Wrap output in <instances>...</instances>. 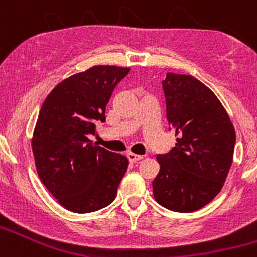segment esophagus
Returning a JSON list of instances; mask_svg holds the SVG:
<instances>
[{
  "label": "esophagus",
  "instance_id": "obj_1",
  "mask_svg": "<svg viewBox=\"0 0 257 257\" xmlns=\"http://www.w3.org/2000/svg\"><path fill=\"white\" fill-rule=\"evenodd\" d=\"M127 158H128V161H130L131 163H135V162H138V161L143 160L144 157L139 156V154H135V153H127Z\"/></svg>",
  "mask_w": 257,
  "mask_h": 257
}]
</instances>
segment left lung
Segmentation results:
<instances>
[{
  "label": "left lung",
  "instance_id": "8db88e82",
  "mask_svg": "<svg viewBox=\"0 0 257 257\" xmlns=\"http://www.w3.org/2000/svg\"><path fill=\"white\" fill-rule=\"evenodd\" d=\"M162 87L176 144L157 156L161 169L153 194L163 207L192 212L221 190L233 161L235 131L216 95L194 77L167 73Z\"/></svg>",
  "mask_w": 257,
  "mask_h": 257
}]
</instances>
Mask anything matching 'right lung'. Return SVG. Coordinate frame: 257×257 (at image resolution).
I'll return each instance as SVG.
<instances>
[{"label": "right lung", "instance_id": "obj_1", "mask_svg": "<svg viewBox=\"0 0 257 257\" xmlns=\"http://www.w3.org/2000/svg\"><path fill=\"white\" fill-rule=\"evenodd\" d=\"M130 68L95 65L61 81L41 106L32 151L41 181L63 207L87 213L113 202L128 166L90 140Z\"/></svg>", "mask_w": 257, "mask_h": 257}]
</instances>
